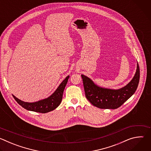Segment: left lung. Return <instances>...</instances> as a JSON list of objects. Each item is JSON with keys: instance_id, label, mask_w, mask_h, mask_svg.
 Listing matches in <instances>:
<instances>
[{"instance_id": "8db88e82", "label": "left lung", "mask_w": 151, "mask_h": 151, "mask_svg": "<svg viewBox=\"0 0 151 151\" xmlns=\"http://www.w3.org/2000/svg\"><path fill=\"white\" fill-rule=\"evenodd\" d=\"M86 98L94 106L100 109H117L137 90L140 79V69L137 64L136 73L125 87L118 90L102 88L96 85L94 82L83 75H81Z\"/></svg>"}]
</instances>
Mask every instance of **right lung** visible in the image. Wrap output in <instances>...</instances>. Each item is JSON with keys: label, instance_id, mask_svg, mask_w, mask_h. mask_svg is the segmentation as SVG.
I'll return each mask as SVG.
<instances>
[{"label": "right lung", "instance_id": "add662e5", "mask_svg": "<svg viewBox=\"0 0 151 151\" xmlns=\"http://www.w3.org/2000/svg\"><path fill=\"white\" fill-rule=\"evenodd\" d=\"M69 78V76H68L64 79V80L60 84L58 87L51 96L47 99L39 100L38 101L33 103L25 102L18 99L14 95L12 96L20 106L27 110L42 114L47 113L56 109L61 103L63 91L64 88H65Z\"/></svg>", "mask_w": 151, "mask_h": 151}]
</instances>
